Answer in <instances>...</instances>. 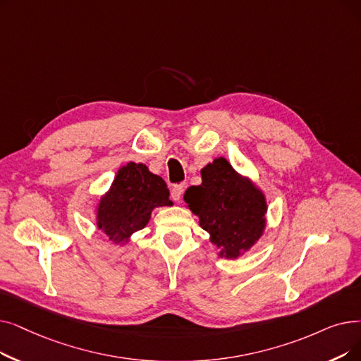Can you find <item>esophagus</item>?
<instances>
[{
	"label": "esophagus",
	"instance_id": "1",
	"mask_svg": "<svg viewBox=\"0 0 361 361\" xmlns=\"http://www.w3.org/2000/svg\"><path fill=\"white\" fill-rule=\"evenodd\" d=\"M183 192H184V185L183 184H177L171 189V199L174 202H180L181 196H183Z\"/></svg>",
	"mask_w": 361,
	"mask_h": 361
}]
</instances>
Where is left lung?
<instances>
[{"label":"left lung","instance_id":"obj_1","mask_svg":"<svg viewBox=\"0 0 361 361\" xmlns=\"http://www.w3.org/2000/svg\"><path fill=\"white\" fill-rule=\"evenodd\" d=\"M202 183L184 193L199 226L219 249L218 257L236 259L262 238L267 227V199L254 181L216 158L200 171Z\"/></svg>","mask_w":361,"mask_h":361}]
</instances>
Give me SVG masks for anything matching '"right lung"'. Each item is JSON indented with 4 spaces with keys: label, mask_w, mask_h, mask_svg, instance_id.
I'll return each mask as SVG.
<instances>
[{
    "label": "right lung",
    "mask_w": 361,
    "mask_h": 361,
    "mask_svg": "<svg viewBox=\"0 0 361 361\" xmlns=\"http://www.w3.org/2000/svg\"><path fill=\"white\" fill-rule=\"evenodd\" d=\"M165 181L143 164L128 162L116 172L109 190L96 205V226L115 245H127L147 226L152 211L171 207Z\"/></svg>",
    "instance_id": "obj_1"
}]
</instances>
